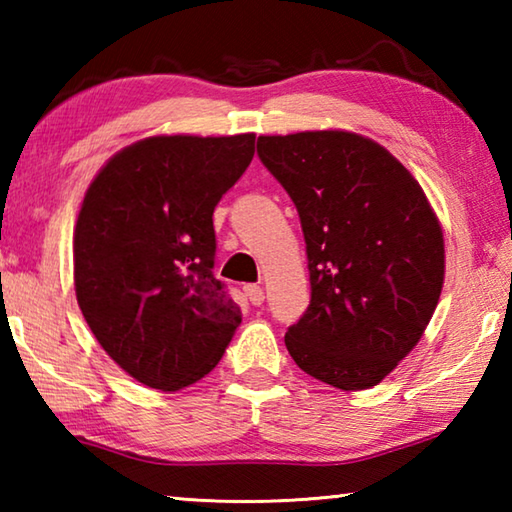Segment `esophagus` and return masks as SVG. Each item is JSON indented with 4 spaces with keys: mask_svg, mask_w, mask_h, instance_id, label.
Segmentation results:
<instances>
[{
    "mask_svg": "<svg viewBox=\"0 0 512 512\" xmlns=\"http://www.w3.org/2000/svg\"><path fill=\"white\" fill-rule=\"evenodd\" d=\"M244 291H246L248 300L253 302L255 307H257V305H262V302H264V289H262V287H257V284H248V287H244Z\"/></svg>",
    "mask_w": 512,
    "mask_h": 512,
    "instance_id": "1",
    "label": "esophagus"
}]
</instances>
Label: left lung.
Returning <instances> with one entry per match:
<instances>
[{
	"label": "left lung",
	"mask_w": 512,
	"mask_h": 512,
	"mask_svg": "<svg viewBox=\"0 0 512 512\" xmlns=\"http://www.w3.org/2000/svg\"><path fill=\"white\" fill-rule=\"evenodd\" d=\"M296 205L311 300L284 334L300 370L341 391L377 386L422 339L445 280V241L418 180L348 131L259 135Z\"/></svg>",
	"instance_id": "8db88e82"
}]
</instances>
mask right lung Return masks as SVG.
<instances>
[{"label":"right lung","mask_w":512,"mask_h":512,"mask_svg":"<svg viewBox=\"0 0 512 512\" xmlns=\"http://www.w3.org/2000/svg\"><path fill=\"white\" fill-rule=\"evenodd\" d=\"M255 155V135H155L103 164L74 230V289L101 348L158 391L221 361L241 309L216 280L214 207Z\"/></svg>","instance_id":"obj_1"}]
</instances>
